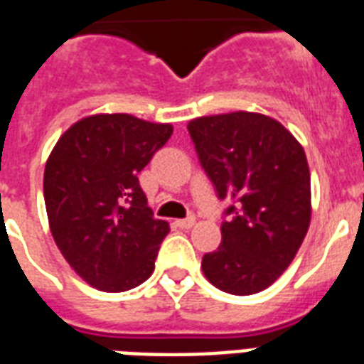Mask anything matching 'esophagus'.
Listing matches in <instances>:
<instances>
[{
	"label": "esophagus",
	"instance_id": "esophagus-1",
	"mask_svg": "<svg viewBox=\"0 0 364 364\" xmlns=\"http://www.w3.org/2000/svg\"><path fill=\"white\" fill-rule=\"evenodd\" d=\"M196 223V219L194 218H187V219H177L176 225L179 227V229H191V227Z\"/></svg>",
	"mask_w": 364,
	"mask_h": 364
}]
</instances>
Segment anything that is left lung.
Segmentation results:
<instances>
[{"label": "left lung", "mask_w": 364, "mask_h": 364, "mask_svg": "<svg viewBox=\"0 0 364 364\" xmlns=\"http://www.w3.org/2000/svg\"><path fill=\"white\" fill-rule=\"evenodd\" d=\"M219 198H235L221 246L202 257L213 287L250 296L271 287L298 254L311 223V176L304 146L281 122L227 112L187 124Z\"/></svg>", "instance_id": "left-lung-1"}]
</instances>
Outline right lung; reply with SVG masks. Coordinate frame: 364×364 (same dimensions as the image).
Listing matches in <instances>:
<instances>
[{
	"mask_svg": "<svg viewBox=\"0 0 364 364\" xmlns=\"http://www.w3.org/2000/svg\"><path fill=\"white\" fill-rule=\"evenodd\" d=\"M173 133L132 114H91L53 146L43 173L49 229L77 277L102 292L145 282L168 221L152 218L139 171Z\"/></svg>",
	"mask_w": 364,
	"mask_h": 364,
	"instance_id": "right-lung-1",
	"label": "right lung"
}]
</instances>
